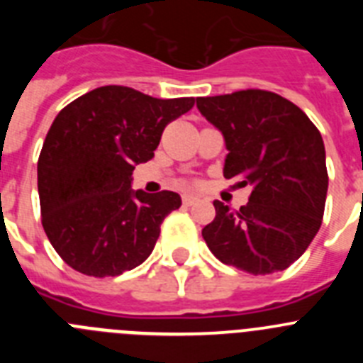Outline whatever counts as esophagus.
Segmentation results:
<instances>
[{"label": "esophagus", "instance_id": "obj_1", "mask_svg": "<svg viewBox=\"0 0 363 363\" xmlns=\"http://www.w3.org/2000/svg\"><path fill=\"white\" fill-rule=\"evenodd\" d=\"M182 201H184V205H187V207H191V205H194V203H198V198L196 196H192V194H185L184 198H182Z\"/></svg>", "mask_w": 363, "mask_h": 363}]
</instances>
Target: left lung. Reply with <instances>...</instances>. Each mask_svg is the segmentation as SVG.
Instances as JSON below:
<instances>
[{
  "mask_svg": "<svg viewBox=\"0 0 363 363\" xmlns=\"http://www.w3.org/2000/svg\"><path fill=\"white\" fill-rule=\"evenodd\" d=\"M196 105L225 138L223 176L252 185L240 211L214 201L205 243L220 262L251 274L284 271L322 225L329 184L322 134L277 92L247 89L198 98Z\"/></svg>",
  "mask_w": 363,
  "mask_h": 363,
  "instance_id": "8db88e82",
  "label": "left lung"
}]
</instances>
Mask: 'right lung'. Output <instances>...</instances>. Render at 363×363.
<instances>
[{
    "mask_svg": "<svg viewBox=\"0 0 363 363\" xmlns=\"http://www.w3.org/2000/svg\"><path fill=\"white\" fill-rule=\"evenodd\" d=\"M194 98L158 99L130 86H98L60 111L40 160L41 223L56 252L86 277H118L143 264L176 192L130 189L134 167L149 162L167 125Z\"/></svg>",
    "mask_w": 363,
    "mask_h": 363,
    "instance_id": "1",
    "label": "right lung"
}]
</instances>
